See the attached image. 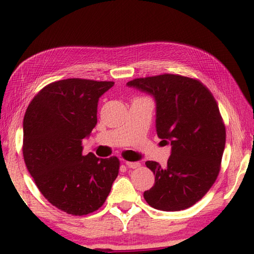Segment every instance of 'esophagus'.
Segmentation results:
<instances>
[{"label": "esophagus", "instance_id": "obj_1", "mask_svg": "<svg viewBox=\"0 0 254 254\" xmlns=\"http://www.w3.org/2000/svg\"><path fill=\"white\" fill-rule=\"evenodd\" d=\"M126 165L127 166V168H132V169H135L137 167L141 166L140 162H133V161H127Z\"/></svg>", "mask_w": 254, "mask_h": 254}]
</instances>
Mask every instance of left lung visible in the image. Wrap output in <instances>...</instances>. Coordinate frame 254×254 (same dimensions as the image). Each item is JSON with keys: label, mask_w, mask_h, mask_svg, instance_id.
<instances>
[{"label": "left lung", "mask_w": 254, "mask_h": 254, "mask_svg": "<svg viewBox=\"0 0 254 254\" xmlns=\"http://www.w3.org/2000/svg\"><path fill=\"white\" fill-rule=\"evenodd\" d=\"M156 101L158 136L170 142L166 167L147 161L154 185L143 197L151 207L176 212L203 198L216 180L226 132L213 94L198 79L174 74L135 78L127 84Z\"/></svg>", "instance_id": "left-lung-1"}]
</instances>
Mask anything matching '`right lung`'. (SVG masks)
Returning a JSON list of instances; mask_svg holds the SVG:
<instances>
[{
    "mask_svg": "<svg viewBox=\"0 0 254 254\" xmlns=\"http://www.w3.org/2000/svg\"><path fill=\"white\" fill-rule=\"evenodd\" d=\"M113 81L68 78L45 86L23 119V158L45 198L67 214L97 210L117 179L120 160L84 156L81 142L97 123V103Z\"/></svg>",
    "mask_w": 254,
    "mask_h": 254,
    "instance_id": "obj_1",
    "label": "right lung"
}]
</instances>
